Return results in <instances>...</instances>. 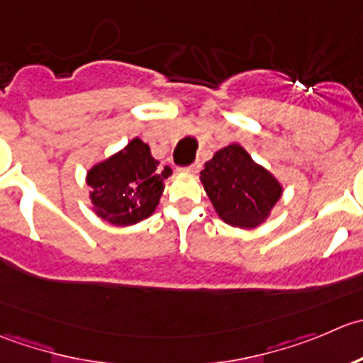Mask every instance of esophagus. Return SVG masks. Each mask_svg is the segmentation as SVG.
Instances as JSON below:
<instances>
[{"label":"esophagus","mask_w":363,"mask_h":363,"mask_svg":"<svg viewBox=\"0 0 363 363\" xmlns=\"http://www.w3.org/2000/svg\"><path fill=\"white\" fill-rule=\"evenodd\" d=\"M199 169H201V164L196 162V164H192V166H189V167H183V169H180V171H182V173H186V174H197V173H199Z\"/></svg>","instance_id":"esophagus-1"}]
</instances>
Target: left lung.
I'll list each match as a JSON object with an SVG mask.
<instances>
[{
	"mask_svg": "<svg viewBox=\"0 0 363 363\" xmlns=\"http://www.w3.org/2000/svg\"><path fill=\"white\" fill-rule=\"evenodd\" d=\"M199 180L218 218L240 229L267 222L284 192L282 183L236 143L213 153Z\"/></svg>",
	"mask_w": 363,
	"mask_h": 363,
	"instance_id": "obj_1",
	"label": "left lung"
}]
</instances>
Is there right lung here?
<instances>
[{
	"label": "right lung",
	"instance_id": "add662e5",
	"mask_svg": "<svg viewBox=\"0 0 363 363\" xmlns=\"http://www.w3.org/2000/svg\"><path fill=\"white\" fill-rule=\"evenodd\" d=\"M169 166L160 167L150 146L139 138L120 152L93 164L86 173L91 210L113 225H134L157 210Z\"/></svg>",
	"mask_w": 363,
	"mask_h": 363
}]
</instances>
